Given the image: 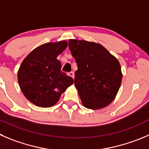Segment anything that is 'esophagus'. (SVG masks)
I'll return each instance as SVG.
<instances>
[{
	"instance_id": "obj_1",
	"label": "esophagus",
	"mask_w": 149,
	"mask_h": 149,
	"mask_svg": "<svg viewBox=\"0 0 149 149\" xmlns=\"http://www.w3.org/2000/svg\"><path fill=\"white\" fill-rule=\"evenodd\" d=\"M69 74V77H72V78H74V72H69V74Z\"/></svg>"
}]
</instances>
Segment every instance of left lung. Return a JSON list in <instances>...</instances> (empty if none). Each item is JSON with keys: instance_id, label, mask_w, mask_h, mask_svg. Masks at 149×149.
I'll return each mask as SVG.
<instances>
[{"instance_id": "left-lung-1", "label": "left lung", "mask_w": 149, "mask_h": 149, "mask_svg": "<svg viewBox=\"0 0 149 149\" xmlns=\"http://www.w3.org/2000/svg\"><path fill=\"white\" fill-rule=\"evenodd\" d=\"M77 64L74 85L82 104L92 110L107 107L116 98L122 80L118 59L99 43L69 39Z\"/></svg>"}]
</instances>
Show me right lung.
I'll return each instance as SVG.
<instances>
[{
  "label": "right lung",
  "mask_w": 149,
  "mask_h": 149,
  "mask_svg": "<svg viewBox=\"0 0 149 149\" xmlns=\"http://www.w3.org/2000/svg\"><path fill=\"white\" fill-rule=\"evenodd\" d=\"M66 41L49 42L35 48L22 61L17 72L19 88L35 105L50 107L73 84V79L61 72L57 57L67 47Z\"/></svg>",
  "instance_id": "1"
}]
</instances>
